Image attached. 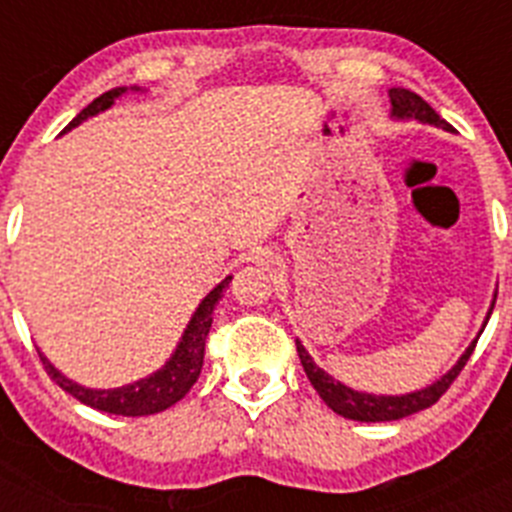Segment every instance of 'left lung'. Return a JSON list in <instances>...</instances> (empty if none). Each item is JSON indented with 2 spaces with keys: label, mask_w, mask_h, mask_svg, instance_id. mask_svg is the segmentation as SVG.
Masks as SVG:
<instances>
[{
  "label": "left lung",
  "mask_w": 512,
  "mask_h": 512,
  "mask_svg": "<svg viewBox=\"0 0 512 512\" xmlns=\"http://www.w3.org/2000/svg\"><path fill=\"white\" fill-rule=\"evenodd\" d=\"M390 104L392 120H418L425 122V125H436V128L451 130L449 122L441 120V115L433 110L431 104L425 102L423 97H418L415 92H410V89H390ZM495 297H492V305L490 310H487V318L485 323H482V328H479L477 338L482 336V330H485L487 320H490L492 307H495ZM477 338L469 343L467 351L459 356V361H456L441 379H436V382L423 387V390L405 392V395H369V392L351 390V387H346L343 382H338L336 377H330L325 369H320V366L312 361V356L307 354V348L302 346V341H297V354H300V361L302 366H305V374L307 379H310V384L318 390V395L323 397V402L333 410V413L343 415V418L348 420H361V423H387V420L408 418V415L420 413V410L431 408L433 402H438V397L449 390L451 382L459 377V372L469 361L474 346H477Z\"/></svg>",
  "instance_id": "8db88e82"
}]
</instances>
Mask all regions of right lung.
<instances>
[{
	"label": "right lung",
	"instance_id": "obj_1",
	"mask_svg": "<svg viewBox=\"0 0 512 512\" xmlns=\"http://www.w3.org/2000/svg\"><path fill=\"white\" fill-rule=\"evenodd\" d=\"M125 92H143V89L117 87L110 89V92H104L102 97H97L92 104H87V107L69 122V128L63 130V133H69L71 128L81 125V122L89 120V117L99 115V112L110 110L112 104H115V99H120ZM230 279L233 277H225L223 282L217 284L210 295L200 302V307H197L192 318H189L182 338L176 343L174 354L166 359V364L161 366V369H156V372L148 374V377L138 379V382L133 384H122V387H115V390H92V387H81L79 382H74V379H69L63 372H58L56 366L40 354L45 372L51 374V379L61 387V390L74 395L76 400L89 405V408L102 410V413L138 418V415H153L171 408V405H176V402L182 400V397L192 390V384L200 377L202 361H205V338L207 333H210L212 325V312H215L217 302L223 297V289L228 287Z\"/></svg>",
	"mask_w": 512,
	"mask_h": 512
}]
</instances>
